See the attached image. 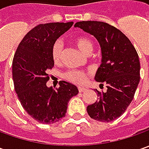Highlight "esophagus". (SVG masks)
Wrapping results in <instances>:
<instances>
[{
    "label": "esophagus",
    "instance_id": "obj_1",
    "mask_svg": "<svg viewBox=\"0 0 149 149\" xmlns=\"http://www.w3.org/2000/svg\"><path fill=\"white\" fill-rule=\"evenodd\" d=\"M78 89H79V93H82V92H84L86 89L84 88V87H80V86H79V87H78Z\"/></svg>",
    "mask_w": 149,
    "mask_h": 149
}]
</instances>
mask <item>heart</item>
Segmentation results:
<instances>
[{
  "label": "heart",
  "mask_w": 149,
  "mask_h": 149,
  "mask_svg": "<svg viewBox=\"0 0 149 149\" xmlns=\"http://www.w3.org/2000/svg\"><path fill=\"white\" fill-rule=\"evenodd\" d=\"M74 42L75 45L78 47L82 53L85 54H89L94 49V44L91 41V40L88 37L84 36H79L74 39ZM63 51V45L60 40L54 41L51 47V57L54 62H58L61 58V54ZM86 73L80 70H70L66 71L63 77L66 80L70 81L74 84H82L84 82L86 79Z\"/></svg>",
  "instance_id": "b5f03b06"
}]
</instances>
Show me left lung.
Here are the masks:
<instances>
[{
  "instance_id": "obj_1",
  "label": "left lung",
  "mask_w": 149,
  "mask_h": 149,
  "mask_svg": "<svg viewBox=\"0 0 149 149\" xmlns=\"http://www.w3.org/2000/svg\"><path fill=\"white\" fill-rule=\"evenodd\" d=\"M74 27L94 36L102 53L95 79L104 82L107 91L101 93L96 89L99 100L88 105L87 112L97 121L111 122L123 114L134 99L140 79L138 53L123 32L105 22L79 21Z\"/></svg>"
}]
</instances>
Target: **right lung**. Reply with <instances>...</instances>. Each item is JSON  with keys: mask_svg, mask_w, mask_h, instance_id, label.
Here are the masks:
<instances>
[{"mask_svg": "<svg viewBox=\"0 0 149 149\" xmlns=\"http://www.w3.org/2000/svg\"><path fill=\"white\" fill-rule=\"evenodd\" d=\"M74 22L40 24L28 32L19 44L12 62L15 90L29 115L39 123L49 124L65 116L68 103L78 95L71 83L60 81V87H47L48 70L54 67L51 47Z\"/></svg>", "mask_w": 149, "mask_h": 149, "instance_id": "right-lung-1", "label": "right lung"}]
</instances>
